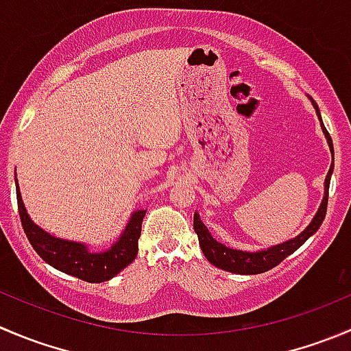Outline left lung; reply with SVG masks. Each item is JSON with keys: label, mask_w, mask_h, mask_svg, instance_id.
I'll use <instances>...</instances> for the list:
<instances>
[{"label": "left lung", "mask_w": 351, "mask_h": 351, "mask_svg": "<svg viewBox=\"0 0 351 351\" xmlns=\"http://www.w3.org/2000/svg\"><path fill=\"white\" fill-rule=\"evenodd\" d=\"M315 108V113H317L319 120H321V111H319L317 104L312 101ZM321 127L322 132H324L326 138H328L329 149H331L332 159H335V149H332V141L329 137L328 130L322 125L321 120ZM332 169H335V165H331L329 168L328 176H326L324 182V199H322L321 206H319L317 213H315L314 219L311 221L307 228L302 231L298 237L291 238V240L283 241L280 245H274V247L264 248V250H257V252H247V250H237V248H230L226 245L219 243L217 240H214L213 234L209 233V230L206 228V224L200 221L199 214H193V230H195L197 237H199V243L200 248H202L204 255H206L207 261L213 264V266L219 267V269L230 271V273H237V274H261L266 273V271L273 269L274 266H278L281 261L288 257V255L293 254L298 247L305 243L315 231L319 230V226L322 224L326 217V209H328V197H329V182H331V175Z\"/></svg>", "instance_id": "left-lung-1"}]
</instances>
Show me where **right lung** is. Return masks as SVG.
<instances>
[{
  "label": "right lung",
  "instance_id": "obj_1",
  "mask_svg": "<svg viewBox=\"0 0 351 351\" xmlns=\"http://www.w3.org/2000/svg\"><path fill=\"white\" fill-rule=\"evenodd\" d=\"M15 183L16 202H19V214L23 231H25L34 250L49 266L56 267L61 273L78 278V280L89 281V283H103V281L117 276L127 266H130L134 258L137 257L138 238H141L142 221H144L145 216L144 209H138L132 214L123 233L108 250L90 252L85 243L61 240V238L53 237L47 231H44L43 228L37 226L27 214L16 180Z\"/></svg>",
  "mask_w": 351,
  "mask_h": 351
}]
</instances>
